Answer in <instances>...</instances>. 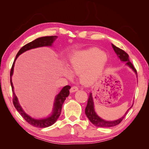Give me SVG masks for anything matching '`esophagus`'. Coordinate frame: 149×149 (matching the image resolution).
<instances>
[{"instance_id":"1","label":"esophagus","mask_w":149,"mask_h":149,"mask_svg":"<svg viewBox=\"0 0 149 149\" xmlns=\"http://www.w3.org/2000/svg\"><path fill=\"white\" fill-rule=\"evenodd\" d=\"M78 90H79V88H78L77 86H72V87L71 88V89H70V92H72V93L75 92V91H77Z\"/></svg>"}]
</instances>
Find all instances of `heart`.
Returning <instances> with one entry per match:
<instances>
[{"label": "heart", "mask_w": 149, "mask_h": 149, "mask_svg": "<svg viewBox=\"0 0 149 149\" xmlns=\"http://www.w3.org/2000/svg\"><path fill=\"white\" fill-rule=\"evenodd\" d=\"M107 58L102 50L95 47L76 50L70 55L69 66L70 70L75 74H81V83L91 85L99 79L107 64ZM66 76L72 77V73L66 68Z\"/></svg>", "instance_id": "b5f03b06"}]
</instances>
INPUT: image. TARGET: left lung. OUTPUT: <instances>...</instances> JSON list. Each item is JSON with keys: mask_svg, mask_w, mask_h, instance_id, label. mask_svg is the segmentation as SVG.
Segmentation results:
<instances>
[{"mask_svg": "<svg viewBox=\"0 0 149 149\" xmlns=\"http://www.w3.org/2000/svg\"><path fill=\"white\" fill-rule=\"evenodd\" d=\"M112 47L113 48V50H115V53L116 54V55L118 56V58L121 60V61L123 62H125L126 63V65H127L129 68H131L132 70H133L135 74L137 75V72L135 68L134 67V66L132 65V63L129 61V55L126 53L124 50H123L122 49H120L118 47H116L115 45H114L113 44H111ZM133 106V104H132ZM132 106L129 108L126 113H125V115L123 116H122L121 118H120L118 120H113V121H108V120H105L102 118H101L100 116L97 115V114L96 112L95 111V108H94V102H93V97H92V93H90V96H89V99L88 100V103H87V106L86 107V109H85V114L87 116L88 118L90 120V121L93 123V125H95L97 127H114L116 125L119 124V123L122 121V120L124 118V117L125 116L126 114L127 113L128 111L130 109Z\"/></svg>", "mask_w": 149, "mask_h": 149, "instance_id": "1", "label": "left lung"}]
</instances>
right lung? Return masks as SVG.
Instances as JSON below:
<instances>
[{
	"mask_svg": "<svg viewBox=\"0 0 149 149\" xmlns=\"http://www.w3.org/2000/svg\"><path fill=\"white\" fill-rule=\"evenodd\" d=\"M57 38H58L57 36L40 37V38H38L34 40V41H33V42L26 44V45H25L24 47H22L20 49V50L18 51V52L17 53V56H16L15 59L13 63L12 67L11 69L10 83L11 85V88H12L13 95V102L14 106L18 111V112L20 114L21 116L23 117L25 120H26V122H27L31 125H33L34 127H36L44 128V127H49V126L52 125L57 121V120H58V118H59L60 114H61L63 104L66 100V98L68 97V96L69 95V93H70L69 90L70 89L71 87L68 86V85L64 86L63 88V89L61 90V91L59 93V94L57 95L55 98L54 103V107H53L52 113L51 115L47 117V118H42V119L33 118L29 115H28L27 113H25L23 109H22V107L20 105V104H19L18 98L17 96H16V95L14 92V87L12 83V75L13 74L15 63V61L18 58V57L20 54H22V53L27 51V50L38 48V47H51L52 45L54 42L56 40Z\"/></svg>",
	"mask_w": 149,
	"mask_h": 149,
	"instance_id": "obj_1",
	"label": "right lung"
}]
</instances>
